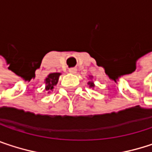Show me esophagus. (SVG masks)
<instances>
[{"mask_svg":"<svg viewBox=\"0 0 152 152\" xmlns=\"http://www.w3.org/2000/svg\"><path fill=\"white\" fill-rule=\"evenodd\" d=\"M76 71H77V69H76V68H71V69H69V73H72V74H76Z\"/></svg>","mask_w":152,"mask_h":152,"instance_id":"obj_1","label":"esophagus"}]
</instances>
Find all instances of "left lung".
<instances>
[{"label":"left lung","instance_id":"obj_1","mask_svg":"<svg viewBox=\"0 0 152 152\" xmlns=\"http://www.w3.org/2000/svg\"><path fill=\"white\" fill-rule=\"evenodd\" d=\"M89 84H90V86H91V87H93V86H94V84H93L92 83H91V82L89 83Z\"/></svg>","mask_w":152,"mask_h":152}]
</instances>
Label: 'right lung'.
Listing matches in <instances>:
<instances>
[{
	"label": "right lung",
	"mask_w": 152,
	"mask_h": 152,
	"mask_svg": "<svg viewBox=\"0 0 152 152\" xmlns=\"http://www.w3.org/2000/svg\"><path fill=\"white\" fill-rule=\"evenodd\" d=\"M60 73H52L46 78V91H52L53 89V86L56 85L58 83V79L60 76Z\"/></svg>",
	"instance_id": "obj_1"
}]
</instances>
